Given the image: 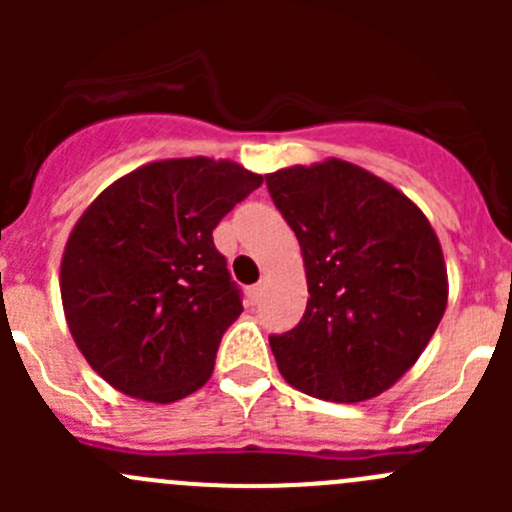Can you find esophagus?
<instances>
[{"label": "esophagus", "mask_w": 512, "mask_h": 512, "mask_svg": "<svg viewBox=\"0 0 512 512\" xmlns=\"http://www.w3.org/2000/svg\"><path fill=\"white\" fill-rule=\"evenodd\" d=\"M262 287H265V285H262V282H260V285H252V287H247V299H250L252 304H255L257 299H260V294H262Z\"/></svg>", "instance_id": "1"}]
</instances>
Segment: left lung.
Instances as JSON below:
<instances>
[{"mask_svg": "<svg viewBox=\"0 0 512 512\" xmlns=\"http://www.w3.org/2000/svg\"><path fill=\"white\" fill-rule=\"evenodd\" d=\"M265 180L302 247L309 289L297 327L270 337L280 374L339 404L384 394L446 312V262L431 223L401 190L347 160Z\"/></svg>", "mask_w": 512, "mask_h": 512, "instance_id": "obj_1", "label": "left lung"}]
</instances>
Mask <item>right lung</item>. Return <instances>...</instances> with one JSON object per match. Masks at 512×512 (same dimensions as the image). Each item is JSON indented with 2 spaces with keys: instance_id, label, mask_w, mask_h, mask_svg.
I'll return each instance as SVG.
<instances>
[{
  "instance_id": "obj_1",
  "label": "right lung",
  "mask_w": 512,
  "mask_h": 512,
  "mask_svg": "<svg viewBox=\"0 0 512 512\" xmlns=\"http://www.w3.org/2000/svg\"><path fill=\"white\" fill-rule=\"evenodd\" d=\"M262 185L235 160H156L108 185L61 257L66 324L113 389L173 404L210 379L240 289L213 230Z\"/></svg>"
}]
</instances>
